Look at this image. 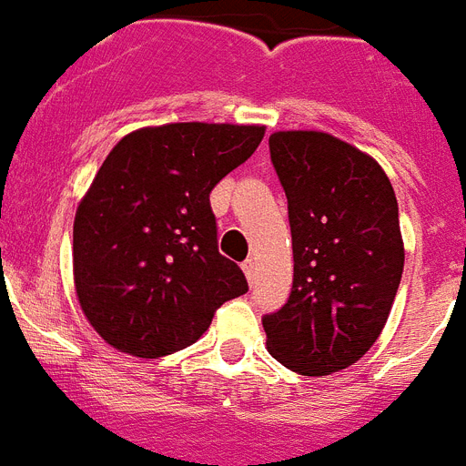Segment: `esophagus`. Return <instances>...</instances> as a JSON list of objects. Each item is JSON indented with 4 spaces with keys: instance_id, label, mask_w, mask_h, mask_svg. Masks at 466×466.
Returning a JSON list of instances; mask_svg holds the SVG:
<instances>
[{
    "instance_id": "obj_1",
    "label": "esophagus",
    "mask_w": 466,
    "mask_h": 466,
    "mask_svg": "<svg viewBox=\"0 0 466 466\" xmlns=\"http://www.w3.org/2000/svg\"><path fill=\"white\" fill-rule=\"evenodd\" d=\"M241 268H244L248 284H253V281H256V263H253L251 258H248V260H244V265H241Z\"/></svg>"
}]
</instances>
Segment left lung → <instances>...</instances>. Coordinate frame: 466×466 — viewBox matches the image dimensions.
Instances as JSON below:
<instances>
[{
  "instance_id": "obj_1",
  "label": "left lung",
  "mask_w": 466,
  "mask_h": 466,
  "mask_svg": "<svg viewBox=\"0 0 466 466\" xmlns=\"http://www.w3.org/2000/svg\"><path fill=\"white\" fill-rule=\"evenodd\" d=\"M289 201L293 287L263 318L268 350L306 377L346 370L374 346L402 277L396 191L372 156L327 132H275Z\"/></svg>"
}]
</instances>
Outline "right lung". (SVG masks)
I'll list each match as a JSON object with an SVG mask.
<instances>
[{
  "label": "right lung",
  "instance_id": "right-lung-1",
  "mask_svg": "<svg viewBox=\"0 0 466 466\" xmlns=\"http://www.w3.org/2000/svg\"><path fill=\"white\" fill-rule=\"evenodd\" d=\"M263 135L260 125L170 123L113 147L73 225L77 300L104 341L137 358L170 355L248 291L218 251L210 191Z\"/></svg>",
  "mask_w": 466,
  "mask_h": 466
}]
</instances>
